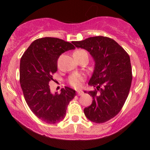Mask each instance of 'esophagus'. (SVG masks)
Instances as JSON below:
<instances>
[{
	"mask_svg": "<svg viewBox=\"0 0 150 150\" xmlns=\"http://www.w3.org/2000/svg\"><path fill=\"white\" fill-rule=\"evenodd\" d=\"M76 92H77L78 96H82L83 94V91H81V90H78V91H76Z\"/></svg>",
	"mask_w": 150,
	"mask_h": 150,
	"instance_id": "esophagus-1",
	"label": "esophagus"
}]
</instances>
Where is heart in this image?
<instances>
[{
    "label": "heart",
    "mask_w": 150,
    "mask_h": 150,
    "mask_svg": "<svg viewBox=\"0 0 150 150\" xmlns=\"http://www.w3.org/2000/svg\"><path fill=\"white\" fill-rule=\"evenodd\" d=\"M83 54H87V53L84 50L79 49V50H76L74 51L73 55L74 56H80V55H82ZM84 79H85V78H84V76L81 74L74 73L69 76L68 83L72 87L78 89V88L81 87L83 83L84 82Z\"/></svg>",
    "instance_id": "heart-1"
}]
</instances>
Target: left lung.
<instances>
[{"label":"left lung","instance_id":"obj_1","mask_svg":"<svg viewBox=\"0 0 150 150\" xmlns=\"http://www.w3.org/2000/svg\"><path fill=\"white\" fill-rule=\"evenodd\" d=\"M72 44L87 50L95 61L89 85L96 89L87 92L93 101L85 108L84 113L93 122H107L120 112L128 98L132 80L130 57L107 37H91Z\"/></svg>","mask_w":150,"mask_h":150}]
</instances>
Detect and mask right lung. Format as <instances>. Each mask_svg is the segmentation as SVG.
<instances>
[{
	"mask_svg": "<svg viewBox=\"0 0 150 150\" xmlns=\"http://www.w3.org/2000/svg\"><path fill=\"white\" fill-rule=\"evenodd\" d=\"M74 48L61 39L40 38L31 43L20 59V83L24 99L35 115L47 124L63 120L76 96L75 90L68 87L61 89L60 93H52L48 84L54 81L60 55Z\"/></svg>",
	"mask_w": 150,
	"mask_h": 150,
	"instance_id": "1",
	"label": "right lung"
}]
</instances>
